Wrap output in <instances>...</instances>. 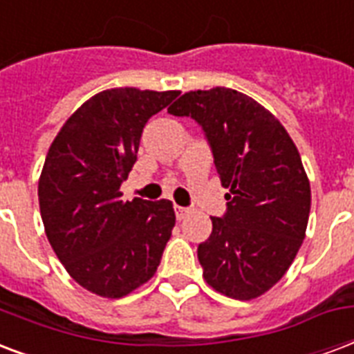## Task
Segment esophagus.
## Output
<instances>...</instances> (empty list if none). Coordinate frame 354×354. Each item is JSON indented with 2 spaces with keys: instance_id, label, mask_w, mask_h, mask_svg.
Returning <instances> with one entry per match:
<instances>
[{
  "instance_id": "1",
  "label": "esophagus",
  "mask_w": 354,
  "mask_h": 354,
  "mask_svg": "<svg viewBox=\"0 0 354 354\" xmlns=\"http://www.w3.org/2000/svg\"><path fill=\"white\" fill-rule=\"evenodd\" d=\"M174 212H176V219L178 221H183V219H185V217H187L189 213H191V209H189V207L174 206Z\"/></svg>"
}]
</instances>
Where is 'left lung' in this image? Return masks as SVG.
Here are the masks:
<instances>
[{
	"mask_svg": "<svg viewBox=\"0 0 354 354\" xmlns=\"http://www.w3.org/2000/svg\"><path fill=\"white\" fill-rule=\"evenodd\" d=\"M169 113L201 124L228 189L226 215L212 217V236L198 245L204 280L237 301L263 295L290 269L308 226L312 193L295 142L273 113L234 88L191 91Z\"/></svg>",
	"mask_w": 354,
	"mask_h": 354,
	"instance_id": "obj_1",
	"label": "left lung"
}]
</instances>
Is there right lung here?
Returning <instances> with one entry per match:
<instances>
[{
    "mask_svg": "<svg viewBox=\"0 0 354 354\" xmlns=\"http://www.w3.org/2000/svg\"><path fill=\"white\" fill-rule=\"evenodd\" d=\"M180 91L107 88L77 107L51 142L39 178L46 236L66 273L94 295L120 299L158 271L176 223L171 201L124 202L148 118Z\"/></svg>",
    "mask_w": 354,
    "mask_h": 354,
    "instance_id": "add662e5",
    "label": "right lung"
}]
</instances>
